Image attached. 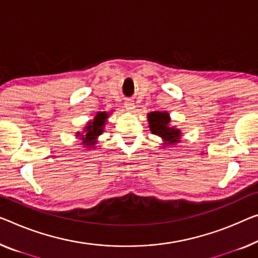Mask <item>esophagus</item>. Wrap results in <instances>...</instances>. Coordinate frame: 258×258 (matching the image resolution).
<instances>
[{
    "mask_svg": "<svg viewBox=\"0 0 258 258\" xmlns=\"http://www.w3.org/2000/svg\"><path fill=\"white\" fill-rule=\"evenodd\" d=\"M124 106L125 109L127 111H133L134 107H136V104H134V101L133 99H126V101L124 102Z\"/></svg>",
    "mask_w": 258,
    "mask_h": 258,
    "instance_id": "obj_1",
    "label": "esophagus"
}]
</instances>
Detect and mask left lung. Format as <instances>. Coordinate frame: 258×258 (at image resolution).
I'll list each match as a JSON object with an SVG mask.
<instances>
[{
	"label": "left lung",
	"mask_w": 258,
	"mask_h": 258,
	"mask_svg": "<svg viewBox=\"0 0 258 258\" xmlns=\"http://www.w3.org/2000/svg\"><path fill=\"white\" fill-rule=\"evenodd\" d=\"M148 121L152 133L163 138L168 144L172 145L179 141V130L169 126L170 118H169V114L167 112H157V111H155V112L149 113Z\"/></svg>",
	"instance_id": "left-lung-1"
}]
</instances>
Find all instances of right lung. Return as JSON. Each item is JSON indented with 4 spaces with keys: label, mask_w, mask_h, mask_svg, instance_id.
<instances>
[{
    "label": "right lung",
    "mask_w": 258,
    "mask_h": 258,
    "mask_svg": "<svg viewBox=\"0 0 258 258\" xmlns=\"http://www.w3.org/2000/svg\"><path fill=\"white\" fill-rule=\"evenodd\" d=\"M106 118H107V114L105 112H99L97 113V116L95 117L94 120L88 124V126L86 127V134H84V136H81V138L84 140L83 141L84 145L86 146L95 145L96 142L95 139L103 132V127H104Z\"/></svg>",
    "instance_id": "obj_1"
}]
</instances>
